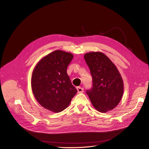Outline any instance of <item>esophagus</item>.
<instances>
[{"label":"esophagus","instance_id":"esophagus-1","mask_svg":"<svg viewBox=\"0 0 149 149\" xmlns=\"http://www.w3.org/2000/svg\"><path fill=\"white\" fill-rule=\"evenodd\" d=\"M77 91H78V93H83L84 91V88H82V87H77Z\"/></svg>","mask_w":149,"mask_h":149}]
</instances>
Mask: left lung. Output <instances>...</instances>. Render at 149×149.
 <instances>
[{"instance_id": "1", "label": "left lung", "mask_w": 149, "mask_h": 149, "mask_svg": "<svg viewBox=\"0 0 149 149\" xmlns=\"http://www.w3.org/2000/svg\"><path fill=\"white\" fill-rule=\"evenodd\" d=\"M84 59L92 77V87L86 93L93 106L102 113L113 109L124 91L123 81L116 66L101 52L87 53Z\"/></svg>"}]
</instances>
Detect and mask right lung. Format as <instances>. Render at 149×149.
Listing matches in <instances>:
<instances>
[{"instance_id": "add662e5", "label": "right lung", "mask_w": 149, "mask_h": 149, "mask_svg": "<svg viewBox=\"0 0 149 149\" xmlns=\"http://www.w3.org/2000/svg\"><path fill=\"white\" fill-rule=\"evenodd\" d=\"M72 58L71 53L55 50L40 61L33 71L31 87L34 96L49 111H63L77 92L66 72Z\"/></svg>"}]
</instances>
